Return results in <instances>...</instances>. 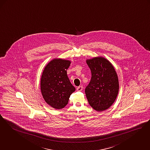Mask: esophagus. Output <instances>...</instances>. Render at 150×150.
Segmentation results:
<instances>
[{"mask_svg": "<svg viewBox=\"0 0 150 150\" xmlns=\"http://www.w3.org/2000/svg\"><path fill=\"white\" fill-rule=\"evenodd\" d=\"M77 90L79 91H81L83 90V86H79L77 88Z\"/></svg>", "mask_w": 150, "mask_h": 150, "instance_id": "esophagus-1", "label": "esophagus"}]
</instances>
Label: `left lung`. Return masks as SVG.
<instances>
[{"mask_svg":"<svg viewBox=\"0 0 150 150\" xmlns=\"http://www.w3.org/2000/svg\"><path fill=\"white\" fill-rule=\"evenodd\" d=\"M91 78L85 88L90 106L98 112L104 111L115 102L119 91L118 78L114 66L107 59L98 56L86 60Z\"/></svg>","mask_w":150,"mask_h":150,"instance_id":"8db88e82","label":"left lung"}]
</instances>
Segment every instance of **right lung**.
<instances>
[{"mask_svg":"<svg viewBox=\"0 0 150 150\" xmlns=\"http://www.w3.org/2000/svg\"><path fill=\"white\" fill-rule=\"evenodd\" d=\"M70 60L54 59L44 68L41 79V91L45 101L56 109L64 108L75 91L67 75Z\"/></svg>","mask_w":150,"mask_h":150,"instance_id":"obj_1","label":"right lung"}]
</instances>
